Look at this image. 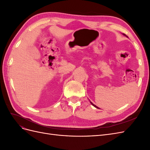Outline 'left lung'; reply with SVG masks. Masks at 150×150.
<instances>
[{
    "label": "left lung",
    "instance_id": "left-lung-1",
    "mask_svg": "<svg viewBox=\"0 0 150 150\" xmlns=\"http://www.w3.org/2000/svg\"><path fill=\"white\" fill-rule=\"evenodd\" d=\"M91 104H92V105H93V106H94L95 108H98V106H96V105H94V104H93V103H92L91 102Z\"/></svg>",
    "mask_w": 150,
    "mask_h": 150
}]
</instances>
